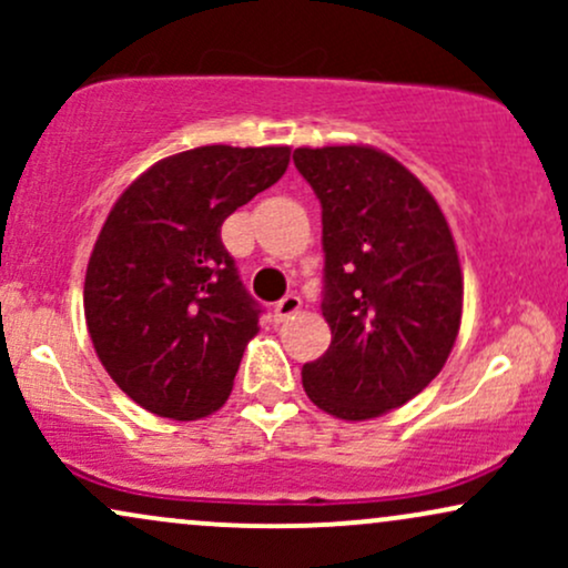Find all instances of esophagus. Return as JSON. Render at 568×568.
Wrapping results in <instances>:
<instances>
[{"label":"esophagus","instance_id":"1","mask_svg":"<svg viewBox=\"0 0 568 568\" xmlns=\"http://www.w3.org/2000/svg\"><path fill=\"white\" fill-rule=\"evenodd\" d=\"M298 310H302V298H298L296 293H288V296H283L275 304V321L277 323H285V321H288V317L296 315Z\"/></svg>","mask_w":568,"mask_h":568}]
</instances>
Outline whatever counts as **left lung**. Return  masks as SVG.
<instances>
[{
    "label": "left lung",
    "instance_id": "obj_1",
    "mask_svg": "<svg viewBox=\"0 0 568 568\" xmlns=\"http://www.w3.org/2000/svg\"><path fill=\"white\" fill-rule=\"evenodd\" d=\"M323 207L331 347L302 368L310 400L344 422L387 414L427 387L459 334L462 266L427 186L382 149L302 146Z\"/></svg>",
    "mask_w": 568,
    "mask_h": 568
}]
</instances>
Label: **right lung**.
Returning a JSON list of instances; mask_svg holds the SVG:
<instances>
[{"label":"right lung","instance_id":"1","mask_svg":"<svg viewBox=\"0 0 568 568\" xmlns=\"http://www.w3.org/2000/svg\"><path fill=\"white\" fill-rule=\"evenodd\" d=\"M291 146H197L154 162L103 221L84 275L98 361L141 408L175 422L213 414L258 334V304L221 224L277 184Z\"/></svg>","mask_w":568,"mask_h":568}]
</instances>
